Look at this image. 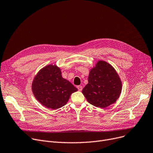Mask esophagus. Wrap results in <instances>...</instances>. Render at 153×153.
Listing matches in <instances>:
<instances>
[{
  "label": "esophagus",
  "instance_id": "34e87169",
  "mask_svg": "<svg viewBox=\"0 0 153 153\" xmlns=\"http://www.w3.org/2000/svg\"><path fill=\"white\" fill-rule=\"evenodd\" d=\"M77 87L79 91H81L82 90V87L81 85H78V86H77Z\"/></svg>",
  "mask_w": 153,
  "mask_h": 153
}]
</instances>
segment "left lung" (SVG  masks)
<instances>
[{"instance_id":"1","label":"left lung","mask_w":153,"mask_h":153,"mask_svg":"<svg viewBox=\"0 0 153 153\" xmlns=\"http://www.w3.org/2000/svg\"><path fill=\"white\" fill-rule=\"evenodd\" d=\"M122 88L121 80L113 66L104 61H99L90 71L88 84L82 92L89 103L105 108L117 101Z\"/></svg>"}]
</instances>
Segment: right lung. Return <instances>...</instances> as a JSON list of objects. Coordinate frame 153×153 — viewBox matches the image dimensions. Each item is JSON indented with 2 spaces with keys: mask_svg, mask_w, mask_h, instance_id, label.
Masks as SVG:
<instances>
[{
  "mask_svg": "<svg viewBox=\"0 0 153 153\" xmlns=\"http://www.w3.org/2000/svg\"><path fill=\"white\" fill-rule=\"evenodd\" d=\"M35 97L42 105L52 110L65 105L71 95L77 89L62 78L59 68L49 64L40 70L31 87Z\"/></svg>",
  "mask_w": 153,
  "mask_h": 153,
  "instance_id": "right-lung-1",
  "label": "right lung"
}]
</instances>
